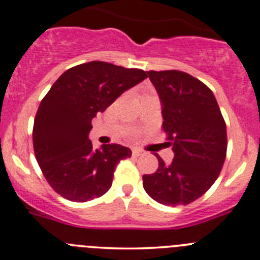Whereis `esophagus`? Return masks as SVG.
<instances>
[{
	"label": "esophagus",
	"mask_w": 260,
	"mask_h": 260,
	"mask_svg": "<svg viewBox=\"0 0 260 260\" xmlns=\"http://www.w3.org/2000/svg\"><path fill=\"white\" fill-rule=\"evenodd\" d=\"M144 154H145V151H144L143 149L133 148V155L134 156H140V155H144Z\"/></svg>",
	"instance_id": "obj_1"
}]
</instances>
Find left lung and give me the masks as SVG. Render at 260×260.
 Instances as JSON below:
<instances>
[{"label": "left lung", "mask_w": 260, "mask_h": 260, "mask_svg": "<svg viewBox=\"0 0 260 260\" xmlns=\"http://www.w3.org/2000/svg\"><path fill=\"white\" fill-rule=\"evenodd\" d=\"M161 102L163 130L174 158L156 155L155 173L144 174L146 193L167 206L188 205L215 183L226 158V124L211 89L181 71H149Z\"/></svg>", "instance_id": "8db88e82"}]
</instances>
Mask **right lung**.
I'll list each match as a JSON object with an SVG mask.
<instances>
[{"label":"right lung","mask_w":260,"mask_h":260,"mask_svg":"<svg viewBox=\"0 0 260 260\" xmlns=\"http://www.w3.org/2000/svg\"><path fill=\"white\" fill-rule=\"evenodd\" d=\"M146 77L141 69L93 60L56 79L40 102L32 129L35 156L56 193L86 202L109 191L115 168L131 150L119 144L94 150L88 139L92 119Z\"/></svg>","instance_id":"right-lung-1"}]
</instances>
